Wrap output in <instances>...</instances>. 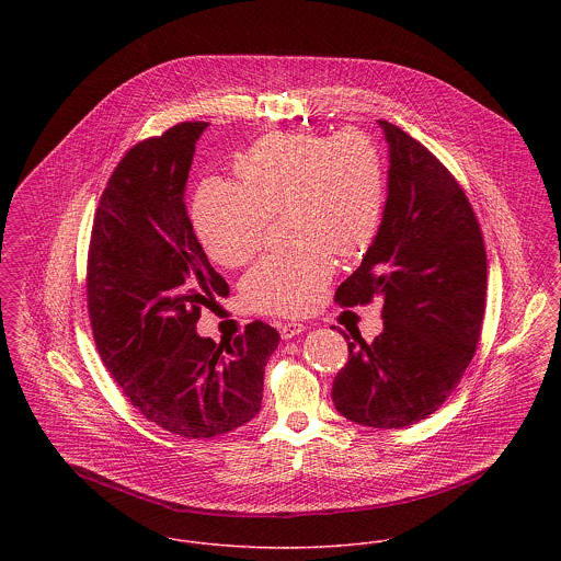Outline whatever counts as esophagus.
I'll use <instances>...</instances> for the list:
<instances>
[{
	"instance_id": "1",
	"label": "esophagus",
	"mask_w": 561,
	"mask_h": 561,
	"mask_svg": "<svg viewBox=\"0 0 561 561\" xmlns=\"http://www.w3.org/2000/svg\"><path fill=\"white\" fill-rule=\"evenodd\" d=\"M305 330H307L305 323H300V321H289V323H283V325H280V336H283V339H294V336L302 334Z\"/></svg>"
}]
</instances>
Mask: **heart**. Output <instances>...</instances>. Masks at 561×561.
<instances>
[{"label": "heart", "instance_id": "1", "mask_svg": "<svg viewBox=\"0 0 561 561\" xmlns=\"http://www.w3.org/2000/svg\"><path fill=\"white\" fill-rule=\"evenodd\" d=\"M240 183H201L192 220L209 259L245 265L263 245L270 220L285 216L296 243L265 256L245 278L243 298L261 313L302 316L316 309L334 274V254H363L380 231L387 170L378 142L347 127L334 136L270 134L236 161Z\"/></svg>", "mask_w": 561, "mask_h": 561}]
</instances>
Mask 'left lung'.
Wrapping results in <instances>:
<instances>
[{"mask_svg": "<svg viewBox=\"0 0 561 561\" xmlns=\"http://www.w3.org/2000/svg\"><path fill=\"white\" fill-rule=\"evenodd\" d=\"M389 142V196L380 231L334 300L341 307L382 298L385 330L350 341L347 365L332 382L336 410L360 425H412L458 387L481 334L485 248L473 207L421 142L378 121Z\"/></svg>", "mask_w": 561, "mask_h": 561, "instance_id": "8db88e82", "label": "left lung"}]
</instances>
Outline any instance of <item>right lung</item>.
Wrapping results in <instances>:
<instances>
[{"instance_id":"obj_1","label":"right lung","mask_w":561,"mask_h":561,"mask_svg":"<svg viewBox=\"0 0 561 561\" xmlns=\"http://www.w3.org/2000/svg\"><path fill=\"white\" fill-rule=\"evenodd\" d=\"M209 123H181L138 142L112 172L92 222L88 316L112 378L149 421L183 438L248 423L278 332L252 321L229 343L196 332L203 307L229 296L185 211L196 140Z\"/></svg>"}]
</instances>
